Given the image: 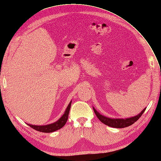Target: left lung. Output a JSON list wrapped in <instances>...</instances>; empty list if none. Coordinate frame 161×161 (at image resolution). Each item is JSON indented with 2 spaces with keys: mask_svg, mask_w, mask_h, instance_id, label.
Segmentation results:
<instances>
[{
  "mask_svg": "<svg viewBox=\"0 0 161 161\" xmlns=\"http://www.w3.org/2000/svg\"><path fill=\"white\" fill-rule=\"evenodd\" d=\"M93 108L94 112H95V113H96L97 117L100 119L101 122H103L105 125H107V126L113 127V128H122L128 127L129 126H130V125L133 124L135 122V121L138 120L140 118V117L143 115V113H144L146 108H145L143 110L137 115L132 117H129V118H125V119H122V118L121 119H117V118L114 119V118H110V117H105L103 115L100 114V113L97 112L93 107Z\"/></svg>",
  "mask_w": 161,
  "mask_h": 161,
  "instance_id": "8db88e82",
  "label": "left lung"
}]
</instances>
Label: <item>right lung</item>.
I'll use <instances>...</instances> for the list:
<instances>
[{"instance_id": "right-lung-1", "label": "right lung", "mask_w": 161, "mask_h": 161, "mask_svg": "<svg viewBox=\"0 0 161 161\" xmlns=\"http://www.w3.org/2000/svg\"><path fill=\"white\" fill-rule=\"evenodd\" d=\"M71 103H72V101L69 103L68 107L66 108V110L64 113V114L62 115V117H60L59 119L55 121V122L50 124H48V125H45V126H36V125H32L29 124H28V125L30 127L35 129V130H37L39 132H42L48 133V132H53L56 130H58V129L64 127L65 123L67 122V120L68 119L69 112L70 110V107H71Z\"/></svg>"}]
</instances>
